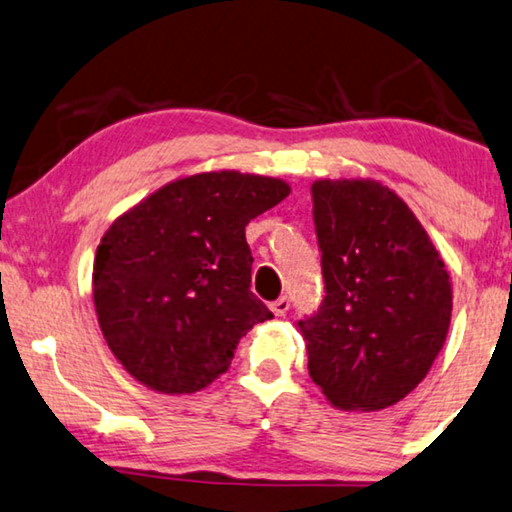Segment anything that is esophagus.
Here are the masks:
<instances>
[{"label": "esophagus", "instance_id": "1", "mask_svg": "<svg viewBox=\"0 0 512 512\" xmlns=\"http://www.w3.org/2000/svg\"><path fill=\"white\" fill-rule=\"evenodd\" d=\"M287 310H289V299H287V296H280L278 301L271 303V312H273V315H276V317L287 315Z\"/></svg>", "mask_w": 512, "mask_h": 512}]
</instances>
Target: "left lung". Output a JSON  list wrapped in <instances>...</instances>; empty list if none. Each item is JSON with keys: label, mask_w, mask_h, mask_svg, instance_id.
<instances>
[{"label": "left lung", "mask_w": 512, "mask_h": 512, "mask_svg": "<svg viewBox=\"0 0 512 512\" xmlns=\"http://www.w3.org/2000/svg\"><path fill=\"white\" fill-rule=\"evenodd\" d=\"M324 301L296 326L333 407L377 411L421 384L446 342L453 292L444 259L393 190L372 179L310 188Z\"/></svg>", "instance_id": "8db88e82"}]
</instances>
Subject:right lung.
<instances>
[{
    "label": "right lung",
    "mask_w": 512,
    "mask_h": 512,
    "mask_svg": "<svg viewBox=\"0 0 512 512\" xmlns=\"http://www.w3.org/2000/svg\"><path fill=\"white\" fill-rule=\"evenodd\" d=\"M289 195L234 170L167 183L110 225L94 259V305L119 363L158 393L209 386L273 312L250 292L246 225Z\"/></svg>",
    "instance_id": "1"
}]
</instances>
